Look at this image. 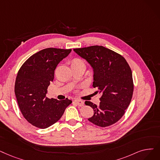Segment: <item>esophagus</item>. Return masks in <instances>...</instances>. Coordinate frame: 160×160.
Segmentation results:
<instances>
[{"label":"esophagus","mask_w":160,"mask_h":160,"mask_svg":"<svg viewBox=\"0 0 160 160\" xmlns=\"http://www.w3.org/2000/svg\"><path fill=\"white\" fill-rule=\"evenodd\" d=\"M74 102L76 104V105L80 106V107L83 106V105H84V101H82V100H80V99H75Z\"/></svg>","instance_id":"esophagus-1"}]
</instances>
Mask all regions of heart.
I'll return each mask as SVG.
<instances>
[{"instance_id": "b5f03b06", "label": "heart", "mask_w": 160, "mask_h": 160, "mask_svg": "<svg viewBox=\"0 0 160 160\" xmlns=\"http://www.w3.org/2000/svg\"><path fill=\"white\" fill-rule=\"evenodd\" d=\"M71 66L72 67H79V66H84L85 67V63L84 61L79 58H74L71 62Z\"/></svg>"}]
</instances>
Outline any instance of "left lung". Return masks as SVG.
I'll use <instances>...</instances> for the list:
<instances>
[{
  "mask_svg": "<svg viewBox=\"0 0 160 160\" xmlns=\"http://www.w3.org/2000/svg\"><path fill=\"white\" fill-rule=\"evenodd\" d=\"M74 51L93 69V87L102 94L99 106L90 101L94 114L88 120L102 128L118 121L129 105L133 92L131 68L121 55L102 46L76 48Z\"/></svg>",
  "mask_w": 160,
  "mask_h": 160,
  "instance_id": "obj_1",
  "label": "left lung"
}]
</instances>
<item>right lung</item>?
<instances>
[{"label": "right lung", "mask_w": 160, "mask_h": 160, "mask_svg": "<svg viewBox=\"0 0 160 160\" xmlns=\"http://www.w3.org/2000/svg\"><path fill=\"white\" fill-rule=\"evenodd\" d=\"M71 50L46 48L32 55L19 70L14 92L21 112L32 126L40 129L51 126L72 103L67 98L59 101L46 97L55 68Z\"/></svg>", "instance_id": "right-lung-1"}]
</instances>
